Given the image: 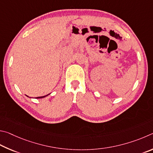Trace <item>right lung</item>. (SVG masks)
<instances>
[{
  "label": "right lung",
  "mask_w": 153,
  "mask_h": 153,
  "mask_svg": "<svg viewBox=\"0 0 153 153\" xmlns=\"http://www.w3.org/2000/svg\"><path fill=\"white\" fill-rule=\"evenodd\" d=\"M47 95H45V96H42V97H36L37 99H40V98H44V97H46Z\"/></svg>",
  "instance_id": "obj_1"
}]
</instances>
